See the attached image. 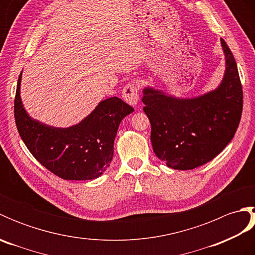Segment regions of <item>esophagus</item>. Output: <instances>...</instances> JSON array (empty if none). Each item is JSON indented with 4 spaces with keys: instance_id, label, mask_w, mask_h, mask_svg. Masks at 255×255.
Masks as SVG:
<instances>
[{
    "instance_id": "obj_1",
    "label": "esophagus",
    "mask_w": 255,
    "mask_h": 255,
    "mask_svg": "<svg viewBox=\"0 0 255 255\" xmlns=\"http://www.w3.org/2000/svg\"><path fill=\"white\" fill-rule=\"evenodd\" d=\"M123 97L129 105L136 106L139 102V86L133 83H128L123 89Z\"/></svg>"
}]
</instances>
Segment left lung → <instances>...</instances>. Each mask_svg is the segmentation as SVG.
<instances>
[{"mask_svg":"<svg viewBox=\"0 0 255 255\" xmlns=\"http://www.w3.org/2000/svg\"><path fill=\"white\" fill-rule=\"evenodd\" d=\"M226 70L213 91L180 99L144 88L143 107L151 123L155 155L174 170H192L207 163L228 144L239 126L243 92L235 57L221 38Z\"/></svg>","mask_w":255,"mask_h":255,"instance_id":"obj_1","label":"left lung"}]
</instances>
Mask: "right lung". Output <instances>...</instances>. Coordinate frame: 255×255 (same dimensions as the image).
I'll return each instance as SVG.
<instances>
[{
	"mask_svg": "<svg viewBox=\"0 0 255 255\" xmlns=\"http://www.w3.org/2000/svg\"><path fill=\"white\" fill-rule=\"evenodd\" d=\"M21 72L17 81L14 116L19 136L35 159L63 180H94L113 160L119 124L133 108L118 97L99 103L79 124L59 128L31 118L20 99Z\"/></svg>",
	"mask_w": 255,
	"mask_h": 255,
	"instance_id": "1",
	"label": "right lung"
}]
</instances>
